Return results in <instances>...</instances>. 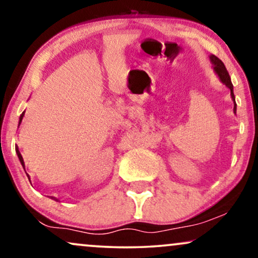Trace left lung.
Masks as SVG:
<instances>
[{
	"instance_id": "1",
	"label": "left lung",
	"mask_w": 258,
	"mask_h": 258,
	"mask_svg": "<svg viewBox=\"0 0 258 258\" xmlns=\"http://www.w3.org/2000/svg\"><path fill=\"white\" fill-rule=\"evenodd\" d=\"M210 60H211L212 64H214V70L216 72V74L218 75V78L221 79V81L223 82V84H224L226 87L230 89V95H231V99L233 100V113L236 114V106L237 105L235 101V94H233V86H232L231 79H230L228 71H226L224 63H223L217 56H215V55H210Z\"/></svg>"
}]
</instances>
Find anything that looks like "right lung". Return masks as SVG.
Returning a JSON list of instances; mask_svg holds the SVG:
<instances>
[{"label":"right lung","instance_id":"right-lung-1","mask_svg":"<svg viewBox=\"0 0 258 258\" xmlns=\"http://www.w3.org/2000/svg\"><path fill=\"white\" fill-rule=\"evenodd\" d=\"M23 116H25V112H22V114H21V116H20V122H19V126H20V123H21V121H22ZM15 150H16L17 157H19V159H20V163H21V164H22L23 169H25V161H23V158H22V156H21V153H20V151H19V147H17V146H15ZM25 170H26V169H25ZM26 173H27V172H26ZM27 177H28V179L30 180V178H29V174H27ZM55 201H56V199H55Z\"/></svg>","mask_w":258,"mask_h":258}]
</instances>
